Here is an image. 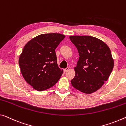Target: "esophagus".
Wrapping results in <instances>:
<instances>
[{"instance_id": "1", "label": "esophagus", "mask_w": 126, "mask_h": 126, "mask_svg": "<svg viewBox=\"0 0 126 126\" xmlns=\"http://www.w3.org/2000/svg\"><path fill=\"white\" fill-rule=\"evenodd\" d=\"M69 70V67H66V69H63V71H64L65 73H66V72H67V71H68Z\"/></svg>"}]
</instances>
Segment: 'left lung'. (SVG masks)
I'll return each instance as SVG.
<instances>
[{"label": "left lung", "instance_id": "obj_1", "mask_svg": "<svg viewBox=\"0 0 126 126\" xmlns=\"http://www.w3.org/2000/svg\"><path fill=\"white\" fill-rule=\"evenodd\" d=\"M69 38L79 55L71 84L84 94H92L101 87L113 70L111 51L104 42L91 36H70Z\"/></svg>", "mask_w": 126, "mask_h": 126}]
</instances>
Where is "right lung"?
I'll use <instances>...</instances> for the list:
<instances>
[{"instance_id":"right-lung-1","label":"right lung","mask_w":126,"mask_h":126,"mask_svg":"<svg viewBox=\"0 0 126 126\" xmlns=\"http://www.w3.org/2000/svg\"><path fill=\"white\" fill-rule=\"evenodd\" d=\"M65 37L61 34H43L24 46L18 61L21 72L26 82L36 91L52 87L63 74L55 49Z\"/></svg>"}]
</instances>
